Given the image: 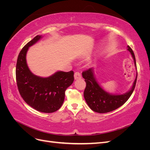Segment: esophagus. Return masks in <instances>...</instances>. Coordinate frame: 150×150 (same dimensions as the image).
I'll return each mask as SVG.
<instances>
[{"label":"esophagus","instance_id":"1","mask_svg":"<svg viewBox=\"0 0 150 150\" xmlns=\"http://www.w3.org/2000/svg\"><path fill=\"white\" fill-rule=\"evenodd\" d=\"M81 77H82V76H81V74L79 72H76L74 73V79H81Z\"/></svg>","mask_w":150,"mask_h":150}]
</instances>
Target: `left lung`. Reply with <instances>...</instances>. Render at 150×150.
I'll return each mask as SVG.
<instances>
[{
    "label": "left lung",
    "instance_id": "8db88e82",
    "mask_svg": "<svg viewBox=\"0 0 150 150\" xmlns=\"http://www.w3.org/2000/svg\"><path fill=\"white\" fill-rule=\"evenodd\" d=\"M128 50L134 59V64L137 67L134 54L129 46ZM83 78L86 83L84 91V97L89 107L93 111L99 113H106L114 111L120 108L128 101L132 94L137 83V74L134 81L132 88L128 93L123 94H111L106 92L99 85L94 78L93 68L86 70L82 73Z\"/></svg>",
    "mask_w": 150,
    "mask_h": 150
}]
</instances>
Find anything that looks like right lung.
<instances>
[{"label":"right lung","mask_w":150,"mask_h":150,"mask_svg":"<svg viewBox=\"0 0 150 150\" xmlns=\"http://www.w3.org/2000/svg\"><path fill=\"white\" fill-rule=\"evenodd\" d=\"M41 38L35 36L21 51L16 64V82L21 96L27 104L38 111L51 113L61 107L66 90L74 81V72L57 71L47 78L32 73L27 64L26 54L29 47Z\"/></svg>","instance_id":"1"}]
</instances>
